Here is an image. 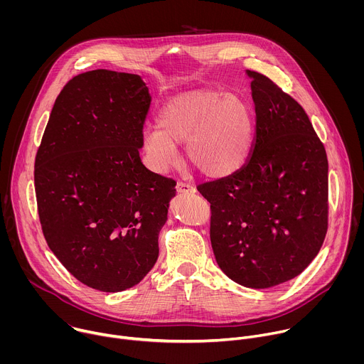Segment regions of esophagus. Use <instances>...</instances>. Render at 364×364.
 Returning a JSON list of instances; mask_svg holds the SVG:
<instances>
[{
    "label": "esophagus",
    "instance_id": "1",
    "mask_svg": "<svg viewBox=\"0 0 364 364\" xmlns=\"http://www.w3.org/2000/svg\"><path fill=\"white\" fill-rule=\"evenodd\" d=\"M177 191L178 193H183V194H191V193H196V187L188 184V183H184V181H178L177 186H176Z\"/></svg>",
    "mask_w": 364,
    "mask_h": 364
}]
</instances>
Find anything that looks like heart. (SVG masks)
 <instances>
[{
    "label": "heart",
    "instance_id": "b5f03b06",
    "mask_svg": "<svg viewBox=\"0 0 364 364\" xmlns=\"http://www.w3.org/2000/svg\"><path fill=\"white\" fill-rule=\"evenodd\" d=\"M253 118L236 93L194 90L170 97L157 117V128L144 131L142 146L149 166L166 171L177 163L184 144L188 163L201 174L223 178L237 171L250 149Z\"/></svg>",
    "mask_w": 364,
    "mask_h": 364
}]
</instances>
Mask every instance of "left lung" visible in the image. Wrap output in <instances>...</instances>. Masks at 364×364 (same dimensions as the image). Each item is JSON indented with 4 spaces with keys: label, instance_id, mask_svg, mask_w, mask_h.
<instances>
[{
    "label": "left lung",
    "instance_id": "obj_1",
    "mask_svg": "<svg viewBox=\"0 0 364 364\" xmlns=\"http://www.w3.org/2000/svg\"><path fill=\"white\" fill-rule=\"evenodd\" d=\"M252 79L256 127L236 173L200 184L210 203V240L220 269L262 289L298 277L320 252L328 226V161L299 103L269 77Z\"/></svg>",
    "mask_w": 364,
    "mask_h": 364
}]
</instances>
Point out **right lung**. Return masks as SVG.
Here are the masks:
<instances>
[{
  "label": "right lung",
  "instance_id": "1",
  "mask_svg": "<svg viewBox=\"0 0 364 364\" xmlns=\"http://www.w3.org/2000/svg\"><path fill=\"white\" fill-rule=\"evenodd\" d=\"M151 95L141 76L97 69L70 79L34 163L50 250L82 284L128 289L152 269L176 181L141 161Z\"/></svg>",
  "mask_w": 364,
  "mask_h": 364
}]
</instances>
